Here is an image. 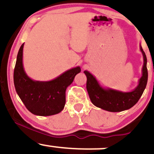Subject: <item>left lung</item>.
Listing matches in <instances>:
<instances>
[{
  "instance_id": "obj_1",
  "label": "left lung",
  "mask_w": 154,
  "mask_h": 154,
  "mask_svg": "<svg viewBox=\"0 0 154 154\" xmlns=\"http://www.w3.org/2000/svg\"><path fill=\"white\" fill-rule=\"evenodd\" d=\"M140 50L144 58L142 68V76L139 81V85L133 91L123 92L112 88H103L100 86L95 77L88 72L84 71L86 75V88L91 103L100 109L109 112H122L133 107L139 101L145 89L147 83V57L142 46Z\"/></svg>"
}]
</instances>
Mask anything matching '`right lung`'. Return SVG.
Masks as SVG:
<instances>
[{
    "instance_id": "right-lung-1",
    "label": "right lung",
    "mask_w": 154,
    "mask_h": 154,
    "mask_svg": "<svg viewBox=\"0 0 154 154\" xmlns=\"http://www.w3.org/2000/svg\"><path fill=\"white\" fill-rule=\"evenodd\" d=\"M23 48L24 44L18 51L14 69V85L17 94L32 114L41 116L58 114L66 104V88L81 69L79 66L71 68L51 81L32 80L23 67Z\"/></svg>"
}]
</instances>
